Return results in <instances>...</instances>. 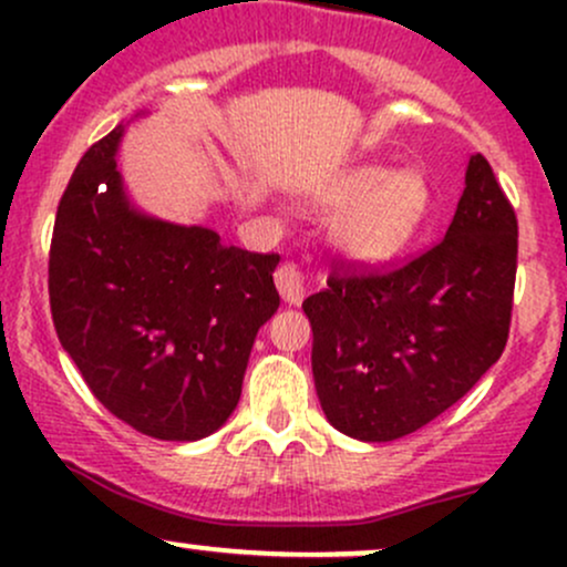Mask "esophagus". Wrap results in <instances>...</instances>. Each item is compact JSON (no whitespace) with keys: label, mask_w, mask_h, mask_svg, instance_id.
Listing matches in <instances>:
<instances>
[{"label":"esophagus","mask_w":567,"mask_h":567,"mask_svg":"<svg viewBox=\"0 0 567 567\" xmlns=\"http://www.w3.org/2000/svg\"><path fill=\"white\" fill-rule=\"evenodd\" d=\"M275 282H277V290L279 296H282L285 303H301L303 292H306V277L303 271L298 269L296 264H282L279 269L275 271Z\"/></svg>","instance_id":"1"}]
</instances>
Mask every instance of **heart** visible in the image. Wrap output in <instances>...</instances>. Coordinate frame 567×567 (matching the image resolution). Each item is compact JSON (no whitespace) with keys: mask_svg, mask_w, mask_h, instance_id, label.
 <instances>
[{"mask_svg":"<svg viewBox=\"0 0 567 567\" xmlns=\"http://www.w3.org/2000/svg\"><path fill=\"white\" fill-rule=\"evenodd\" d=\"M324 205L343 207L333 224L338 247L357 261H381L419 231L429 210V188L413 171L362 165L336 181Z\"/></svg>","mask_w":567,"mask_h":567,"instance_id":"b5f03b06","label":"heart"}]
</instances>
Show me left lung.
<instances>
[{
	"label": "left lung",
	"instance_id": "left-lung-1",
	"mask_svg": "<svg viewBox=\"0 0 567 567\" xmlns=\"http://www.w3.org/2000/svg\"><path fill=\"white\" fill-rule=\"evenodd\" d=\"M517 216L483 154L445 237L389 271L336 264L303 301L317 396L338 432L389 442L426 426L498 362L509 338Z\"/></svg>",
	"mask_w": 567,
	"mask_h": 567
}]
</instances>
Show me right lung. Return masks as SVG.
<instances>
[{
	"instance_id": "1",
	"label": "right lung",
	"mask_w": 567,
	"mask_h": 567,
	"mask_svg": "<svg viewBox=\"0 0 567 567\" xmlns=\"http://www.w3.org/2000/svg\"><path fill=\"white\" fill-rule=\"evenodd\" d=\"M122 135L116 125L84 152L58 205L55 333L109 413L154 440H202L237 408L252 341L279 306V256L141 213L116 171Z\"/></svg>"
}]
</instances>
